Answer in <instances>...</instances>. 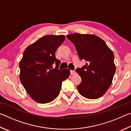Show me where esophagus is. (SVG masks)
<instances>
[{
    "label": "esophagus",
    "mask_w": 131,
    "mask_h": 131,
    "mask_svg": "<svg viewBox=\"0 0 131 131\" xmlns=\"http://www.w3.org/2000/svg\"><path fill=\"white\" fill-rule=\"evenodd\" d=\"M76 73V72L75 70H70V74L71 75H74Z\"/></svg>",
    "instance_id": "34e87169"
}]
</instances>
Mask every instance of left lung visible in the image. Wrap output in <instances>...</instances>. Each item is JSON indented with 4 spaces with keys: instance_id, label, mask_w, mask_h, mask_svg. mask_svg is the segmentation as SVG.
I'll use <instances>...</instances> for the list:
<instances>
[{
    "instance_id": "left-lung-1",
    "label": "left lung",
    "mask_w": 131,
    "mask_h": 131,
    "mask_svg": "<svg viewBox=\"0 0 131 131\" xmlns=\"http://www.w3.org/2000/svg\"><path fill=\"white\" fill-rule=\"evenodd\" d=\"M66 36L74 44L80 59L87 62L85 65L76 70L81 78L77 87L80 94L91 99L103 96L112 84L116 72L113 52L96 35L74 34Z\"/></svg>"
}]
</instances>
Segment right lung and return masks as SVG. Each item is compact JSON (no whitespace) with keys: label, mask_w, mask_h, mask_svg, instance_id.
I'll return each mask as SVG.
<instances>
[{"label":"right lung","mask_w":131,"mask_h":131,"mask_svg":"<svg viewBox=\"0 0 131 131\" xmlns=\"http://www.w3.org/2000/svg\"><path fill=\"white\" fill-rule=\"evenodd\" d=\"M65 39L63 35H46L29 46L23 53L19 65V79L28 94L37 103L54 101L59 94L62 81L69 76L68 69H58L61 61L55 56Z\"/></svg>","instance_id":"1"}]
</instances>
